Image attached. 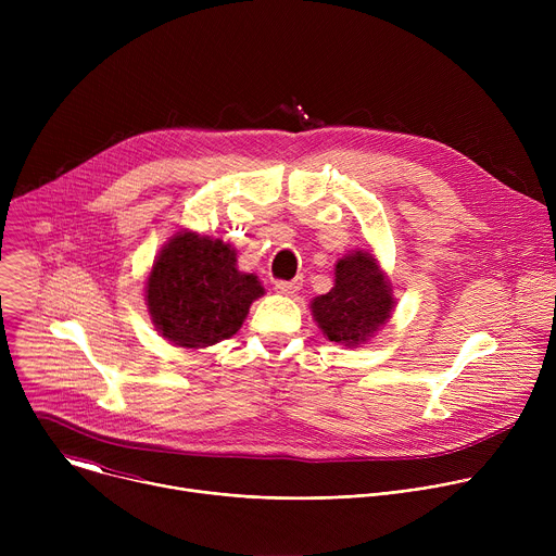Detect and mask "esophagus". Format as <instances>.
<instances>
[{
    "label": "esophagus",
    "instance_id": "esophagus-1",
    "mask_svg": "<svg viewBox=\"0 0 556 556\" xmlns=\"http://www.w3.org/2000/svg\"><path fill=\"white\" fill-rule=\"evenodd\" d=\"M301 283H303L301 277H294V279H290V281L279 279V281H275V290H277L279 294H294V292L301 288Z\"/></svg>",
    "mask_w": 556,
    "mask_h": 556
}]
</instances>
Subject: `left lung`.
<instances>
[{"instance_id": "8db88e82", "label": "left lung", "mask_w": 556, "mask_h": 556, "mask_svg": "<svg viewBox=\"0 0 556 556\" xmlns=\"http://www.w3.org/2000/svg\"><path fill=\"white\" fill-rule=\"evenodd\" d=\"M391 305L389 283L376 260L356 251L337 264V283L312 301V314L330 341L354 348L389 319Z\"/></svg>"}]
</instances>
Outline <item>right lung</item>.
Segmentation results:
<instances>
[{"label": "right lung", "instance_id": "right-lung-1", "mask_svg": "<svg viewBox=\"0 0 556 556\" xmlns=\"http://www.w3.org/2000/svg\"><path fill=\"white\" fill-rule=\"evenodd\" d=\"M235 262V251L219 240L195 232L174 237L147 281L151 319L165 339L180 348H206L242 328L264 288Z\"/></svg>", "mask_w": 556, "mask_h": 556}]
</instances>
